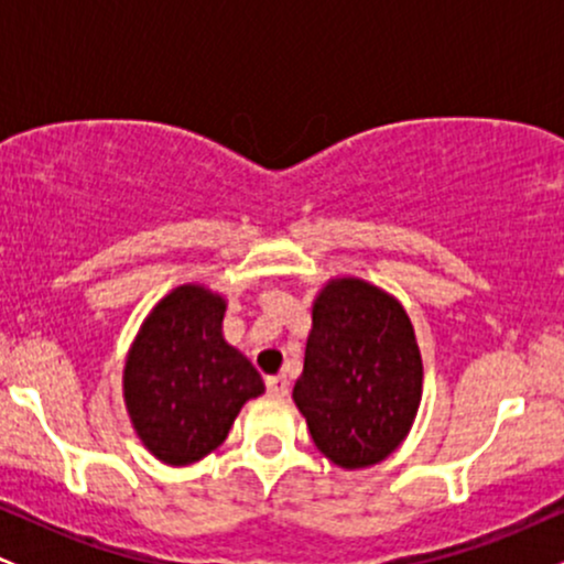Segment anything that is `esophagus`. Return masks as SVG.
Listing matches in <instances>:
<instances>
[{
	"instance_id": "esophagus-1",
	"label": "esophagus",
	"mask_w": 564,
	"mask_h": 564,
	"mask_svg": "<svg viewBox=\"0 0 564 564\" xmlns=\"http://www.w3.org/2000/svg\"><path fill=\"white\" fill-rule=\"evenodd\" d=\"M268 392L275 394V398H283V394H289V379L283 377V373L268 377Z\"/></svg>"
}]
</instances>
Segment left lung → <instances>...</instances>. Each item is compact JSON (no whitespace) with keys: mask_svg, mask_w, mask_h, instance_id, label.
Segmentation results:
<instances>
[{"mask_svg":"<svg viewBox=\"0 0 564 564\" xmlns=\"http://www.w3.org/2000/svg\"><path fill=\"white\" fill-rule=\"evenodd\" d=\"M422 379L416 334L394 296L360 278H334L318 291L294 403L328 462H384L411 432Z\"/></svg>","mask_w":564,"mask_h":564,"instance_id":"obj_1","label":"left lung"}]
</instances>
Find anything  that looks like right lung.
Here are the masks:
<instances>
[{"label":"right lung","mask_w":564,"mask_h":564,"mask_svg":"<svg viewBox=\"0 0 564 564\" xmlns=\"http://www.w3.org/2000/svg\"><path fill=\"white\" fill-rule=\"evenodd\" d=\"M225 300L185 283L151 310L129 347L124 403L159 462L187 467L223 445L246 400L260 398L257 368L223 336Z\"/></svg>","instance_id":"right-lung-1"}]
</instances>
